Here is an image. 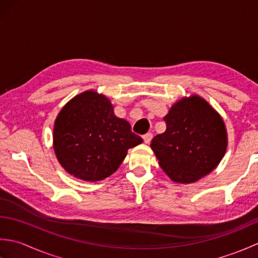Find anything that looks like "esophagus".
<instances>
[{"label": "esophagus", "instance_id": "obj_1", "mask_svg": "<svg viewBox=\"0 0 258 258\" xmlns=\"http://www.w3.org/2000/svg\"><path fill=\"white\" fill-rule=\"evenodd\" d=\"M152 138H153V134H152V133H146V134L143 135V140H144V142H145L146 144L150 143Z\"/></svg>", "mask_w": 258, "mask_h": 258}]
</instances>
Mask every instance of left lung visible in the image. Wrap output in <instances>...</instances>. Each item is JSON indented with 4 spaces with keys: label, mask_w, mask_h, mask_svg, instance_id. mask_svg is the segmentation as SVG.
Here are the masks:
<instances>
[{
    "label": "left lung",
    "mask_w": 258,
    "mask_h": 258,
    "mask_svg": "<svg viewBox=\"0 0 258 258\" xmlns=\"http://www.w3.org/2000/svg\"><path fill=\"white\" fill-rule=\"evenodd\" d=\"M166 131L152 140L158 164L176 183H194L210 174L227 147L222 117L202 97L175 103L164 117Z\"/></svg>",
    "instance_id": "obj_1"
}]
</instances>
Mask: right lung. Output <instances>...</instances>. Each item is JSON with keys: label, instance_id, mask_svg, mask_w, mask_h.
I'll list each match as a JSON object with an SVG mask.
<instances>
[{"label": "right lung", "instance_id": "obj_1", "mask_svg": "<svg viewBox=\"0 0 258 258\" xmlns=\"http://www.w3.org/2000/svg\"><path fill=\"white\" fill-rule=\"evenodd\" d=\"M54 151L65 171L95 182L112 175L143 140L114 114L108 98L87 91L72 98L54 124Z\"/></svg>", "mask_w": 258, "mask_h": 258}]
</instances>
